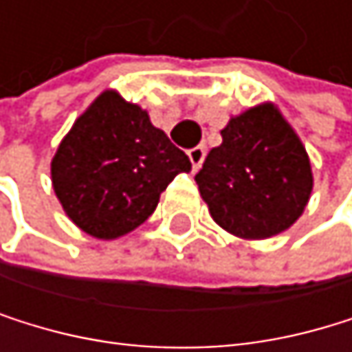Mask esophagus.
Masks as SVG:
<instances>
[{
  "instance_id": "34e87169",
  "label": "esophagus",
  "mask_w": 352,
  "mask_h": 352,
  "mask_svg": "<svg viewBox=\"0 0 352 352\" xmlns=\"http://www.w3.org/2000/svg\"><path fill=\"white\" fill-rule=\"evenodd\" d=\"M188 156H190L192 168H194V170H198V168L202 166V162H205L207 150H205V147H202V145H196V147H192V150L188 152Z\"/></svg>"
}]
</instances>
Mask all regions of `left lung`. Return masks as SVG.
<instances>
[{
  "label": "left lung",
  "instance_id": "left-lung-1",
  "mask_svg": "<svg viewBox=\"0 0 352 352\" xmlns=\"http://www.w3.org/2000/svg\"><path fill=\"white\" fill-rule=\"evenodd\" d=\"M194 179L215 223L247 241L285 232L313 192L306 147L274 103L230 118Z\"/></svg>",
  "mask_w": 352,
  "mask_h": 352
}]
</instances>
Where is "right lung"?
Returning a JSON list of instances; mask_svg holds the SVG:
<instances>
[{
    "mask_svg": "<svg viewBox=\"0 0 352 352\" xmlns=\"http://www.w3.org/2000/svg\"><path fill=\"white\" fill-rule=\"evenodd\" d=\"M190 158L135 103L105 90L76 120L50 162L52 188L65 215L82 232L113 241L158 207Z\"/></svg>",
    "mask_w": 352,
    "mask_h": 352,
    "instance_id": "add662e5",
    "label": "right lung"
}]
</instances>
